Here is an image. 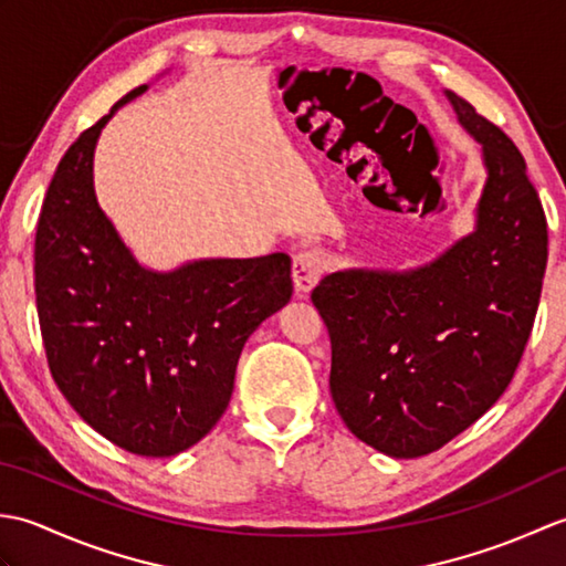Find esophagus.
<instances>
[{
	"instance_id": "esophagus-1",
	"label": "esophagus",
	"mask_w": 566,
	"mask_h": 566,
	"mask_svg": "<svg viewBox=\"0 0 566 566\" xmlns=\"http://www.w3.org/2000/svg\"><path fill=\"white\" fill-rule=\"evenodd\" d=\"M326 272V255L321 250L298 252L292 262V280L298 296H306Z\"/></svg>"
}]
</instances>
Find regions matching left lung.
<instances>
[{
	"label": "left lung",
	"mask_w": 566,
	"mask_h": 566,
	"mask_svg": "<svg viewBox=\"0 0 566 566\" xmlns=\"http://www.w3.org/2000/svg\"><path fill=\"white\" fill-rule=\"evenodd\" d=\"M444 97L482 146L472 233L418 268H347L311 292L331 333L333 403L355 438L394 460L440 450L499 401L547 264V221L523 155L472 104Z\"/></svg>",
	"instance_id": "1"
}]
</instances>
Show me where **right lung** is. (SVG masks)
Segmentation results:
<instances>
[{
  "label": "right lung",
  "mask_w": 566,
  "mask_h": 566,
  "mask_svg": "<svg viewBox=\"0 0 566 566\" xmlns=\"http://www.w3.org/2000/svg\"><path fill=\"white\" fill-rule=\"evenodd\" d=\"M63 155L35 231V306L51 375L77 416L140 457H175L216 426L238 357L292 298V260L199 258L153 270L126 245L94 191L102 128Z\"/></svg>",
  "instance_id": "1"
}]
</instances>
